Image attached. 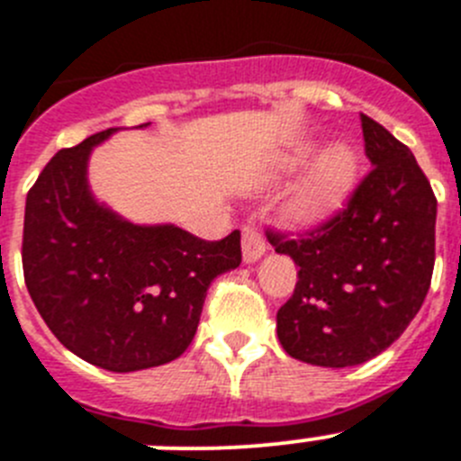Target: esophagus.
Listing matches in <instances>:
<instances>
[{
  "instance_id": "obj_1",
  "label": "esophagus",
  "mask_w": 461,
  "mask_h": 461,
  "mask_svg": "<svg viewBox=\"0 0 461 461\" xmlns=\"http://www.w3.org/2000/svg\"><path fill=\"white\" fill-rule=\"evenodd\" d=\"M265 251H267V247H265L263 235H260L256 228H244V233H242V258H244V263H247V265L258 263V260L265 256Z\"/></svg>"
}]
</instances>
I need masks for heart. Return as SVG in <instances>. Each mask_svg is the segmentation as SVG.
<instances>
[{"mask_svg": "<svg viewBox=\"0 0 461 461\" xmlns=\"http://www.w3.org/2000/svg\"><path fill=\"white\" fill-rule=\"evenodd\" d=\"M308 163L312 167L281 208L283 223L293 230H313L333 221L348 208L358 185L361 162L348 143H331L320 150V143L297 141L278 158L276 168L297 173Z\"/></svg>", "mask_w": 461, "mask_h": 461, "instance_id": "obj_1", "label": "heart"}]
</instances>
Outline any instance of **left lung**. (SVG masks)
<instances>
[{"label":"left lung","instance_id":"left-lung-1","mask_svg":"<svg viewBox=\"0 0 461 461\" xmlns=\"http://www.w3.org/2000/svg\"><path fill=\"white\" fill-rule=\"evenodd\" d=\"M373 171L333 221L276 253L299 267L278 308L276 333L293 358L322 368L370 361L402 336L425 302L434 269L437 198L404 143L361 113Z\"/></svg>","mask_w":461,"mask_h":461}]
</instances>
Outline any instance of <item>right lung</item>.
I'll list each match as a JSON object with an SVG mask.
<instances>
[{
	"label": "right lung",
	"mask_w": 461,
	"mask_h": 461,
	"mask_svg": "<svg viewBox=\"0 0 461 461\" xmlns=\"http://www.w3.org/2000/svg\"><path fill=\"white\" fill-rule=\"evenodd\" d=\"M143 123L139 128H146ZM59 150L27 194L24 283L59 343L84 361L134 373L192 343L210 283L242 263L240 230L205 242L173 223H134L93 196V148Z\"/></svg>",
	"instance_id": "1"
}]
</instances>
